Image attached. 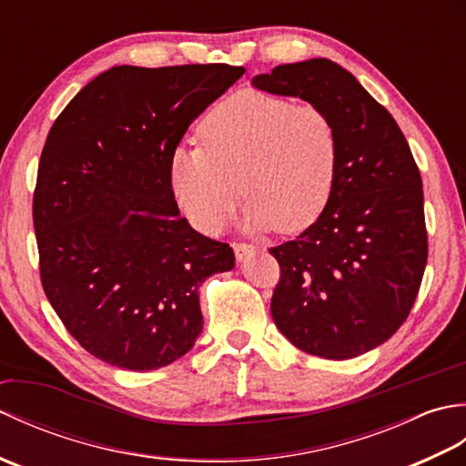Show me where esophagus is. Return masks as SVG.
<instances>
[{
	"instance_id": "obj_1",
	"label": "esophagus",
	"mask_w": 466,
	"mask_h": 466,
	"mask_svg": "<svg viewBox=\"0 0 466 466\" xmlns=\"http://www.w3.org/2000/svg\"><path fill=\"white\" fill-rule=\"evenodd\" d=\"M232 248H234V254H236V260H246V258H248V256L256 254V246L254 244L234 242Z\"/></svg>"
}]
</instances>
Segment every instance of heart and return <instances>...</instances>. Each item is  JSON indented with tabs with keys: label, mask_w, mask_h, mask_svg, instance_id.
I'll use <instances>...</instances> for the list:
<instances>
[{
	"label": "heart",
	"mask_w": 466,
	"mask_h": 466,
	"mask_svg": "<svg viewBox=\"0 0 466 466\" xmlns=\"http://www.w3.org/2000/svg\"><path fill=\"white\" fill-rule=\"evenodd\" d=\"M200 140L202 146H177L170 154L167 184L204 234L224 230L242 194L250 200L248 226L282 234L310 228L330 202L340 137L320 107L238 92L204 117Z\"/></svg>",
	"instance_id": "1"
}]
</instances>
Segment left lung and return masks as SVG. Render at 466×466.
I'll return each mask as SVG.
<instances>
[{
	"label": "left lung",
	"instance_id": "1",
	"mask_svg": "<svg viewBox=\"0 0 466 466\" xmlns=\"http://www.w3.org/2000/svg\"><path fill=\"white\" fill-rule=\"evenodd\" d=\"M258 90L300 97L340 137L334 192L279 260L270 310L296 349L344 360L386 342L409 319L429 256L419 166L390 112L330 59L276 66Z\"/></svg>",
	"mask_w": 466,
	"mask_h": 466
}]
</instances>
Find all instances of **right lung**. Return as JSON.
<instances>
[{"label":"right lung","instance_id":"1","mask_svg":"<svg viewBox=\"0 0 466 466\" xmlns=\"http://www.w3.org/2000/svg\"><path fill=\"white\" fill-rule=\"evenodd\" d=\"M244 67L116 66L57 116L39 157V279L67 332L127 370H156L202 332L200 284L234 252L180 216L167 162Z\"/></svg>","mask_w":466,"mask_h":466}]
</instances>
